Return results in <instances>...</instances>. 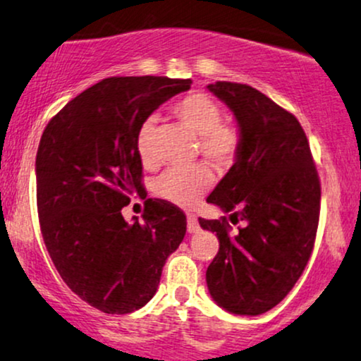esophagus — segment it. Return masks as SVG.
<instances>
[{"mask_svg":"<svg viewBox=\"0 0 361 361\" xmlns=\"http://www.w3.org/2000/svg\"><path fill=\"white\" fill-rule=\"evenodd\" d=\"M186 229H188V233H195V231H198L197 215L188 214V217H186Z\"/></svg>","mask_w":361,"mask_h":361,"instance_id":"34e87169","label":"esophagus"}]
</instances>
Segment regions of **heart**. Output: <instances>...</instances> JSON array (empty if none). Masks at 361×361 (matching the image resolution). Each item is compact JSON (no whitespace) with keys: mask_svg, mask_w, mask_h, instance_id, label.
<instances>
[{"mask_svg":"<svg viewBox=\"0 0 361 361\" xmlns=\"http://www.w3.org/2000/svg\"><path fill=\"white\" fill-rule=\"evenodd\" d=\"M173 115L181 126L198 135V151L214 166L229 168L238 161L243 149L241 130L233 123L222 122V109L209 94L192 93L181 98L173 106ZM151 122H144L135 140L140 163L149 169L156 166V157L151 149ZM212 183L214 176L209 168L193 166L164 173L157 178L154 190L163 200L188 209L198 204Z\"/></svg>","mask_w":361,"mask_h":361,"instance_id":"1","label":"heart"}]
</instances>
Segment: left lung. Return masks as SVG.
I'll return each instance as SVG.
<instances>
[{
    "label": "left lung",
    "mask_w": 361,
    "mask_h": 361,
    "mask_svg": "<svg viewBox=\"0 0 361 361\" xmlns=\"http://www.w3.org/2000/svg\"><path fill=\"white\" fill-rule=\"evenodd\" d=\"M233 110L243 134L238 161L207 202L244 221L198 219L219 238L207 287L222 309L258 316L280 304L304 273L316 241L321 181L295 115L241 82L207 86Z\"/></svg>",
    "instance_id": "1"
}]
</instances>
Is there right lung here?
Returning <instances> with one entry per match:
<instances>
[{"instance_id":"right-lung-1","label":"right lung","mask_w":361,"mask_h":361,"mask_svg":"<svg viewBox=\"0 0 361 361\" xmlns=\"http://www.w3.org/2000/svg\"><path fill=\"white\" fill-rule=\"evenodd\" d=\"M192 80L106 78L51 118L35 159L40 231L61 279L105 314H128L156 293L168 256L186 233V215L159 198L142 221L122 209L142 195L139 128Z\"/></svg>"}]
</instances>
